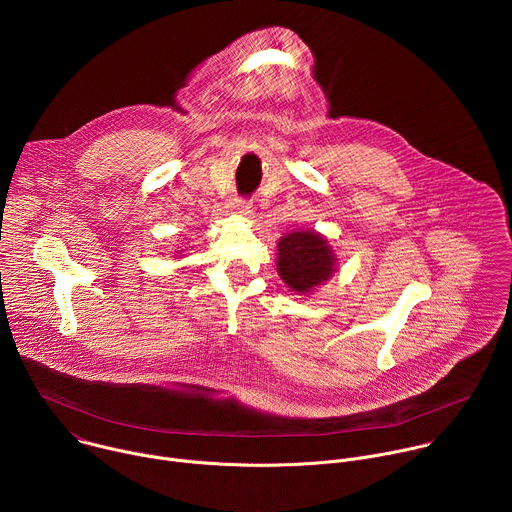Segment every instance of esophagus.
Listing matches in <instances>:
<instances>
[{
	"mask_svg": "<svg viewBox=\"0 0 512 512\" xmlns=\"http://www.w3.org/2000/svg\"><path fill=\"white\" fill-rule=\"evenodd\" d=\"M229 210L233 212V214H237V216H251V202L249 200H243V198H233L231 200V204H229Z\"/></svg>",
	"mask_w": 512,
	"mask_h": 512,
	"instance_id": "obj_1",
	"label": "esophagus"
}]
</instances>
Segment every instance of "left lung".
Instances as JSON below:
<instances>
[{
    "instance_id": "1",
    "label": "left lung",
    "mask_w": 512,
    "mask_h": 512,
    "mask_svg": "<svg viewBox=\"0 0 512 512\" xmlns=\"http://www.w3.org/2000/svg\"><path fill=\"white\" fill-rule=\"evenodd\" d=\"M338 271L330 241L314 231L285 233L277 243V275L298 296H310Z\"/></svg>"
}]
</instances>
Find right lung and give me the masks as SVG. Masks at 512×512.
<instances>
[{
	"mask_svg": "<svg viewBox=\"0 0 512 512\" xmlns=\"http://www.w3.org/2000/svg\"><path fill=\"white\" fill-rule=\"evenodd\" d=\"M184 251V249H182ZM182 251H174V253H182Z\"/></svg>",
	"mask_w": 512,
	"mask_h": 512,
	"instance_id": "right-lung-1",
	"label": "right lung"
}]
</instances>
